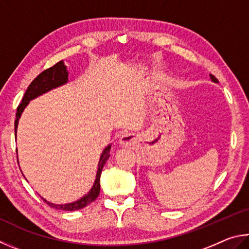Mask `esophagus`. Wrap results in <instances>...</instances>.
<instances>
[{"label":"esophagus","instance_id":"obj_1","mask_svg":"<svg viewBox=\"0 0 249 249\" xmlns=\"http://www.w3.org/2000/svg\"><path fill=\"white\" fill-rule=\"evenodd\" d=\"M134 143H136V137L132 133H128L124 132L121 134V137L119 139V144L124 147H130L132 146Z\"/></svg>","mask_w":249,"mask_h":249}]
</instances>
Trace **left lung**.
Here are the masks:
<instances>
[{"mask_svg":"<svg viewBox=\"0 0 249 249\" xmlns=\"http://www.w3.org/2000/svg\"><path fill=\"white\" fill-rule=\"evenodd\" d=\"M210 77H211V80H212L213 82H215V83L217 82V78H216L214 75H212V74H210Z\"/></svg>","mask_w":249,"mask_h":249,"instance_id":"obj_1","label":"left lung"}]
</instances>
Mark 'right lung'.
Here are the masks:
<instances>
[{
  "mask_svg": "<svg viewBox=\"0 0 249 249\" xmlns=\"http://www.w3.org/2000/svg\"><path fill=\"white\" fill-rule=\"evenodd\" d=\"M67 82H68L67 67L64 65L63 61H60V62L55 63L53 67H51L49 69L45 70L43 72H41L32 83H30V85L28 86L27 90H26L23 99H21V103L18 105V107H17L16 119H15V137H16V130H17V124H18L19 117L21 115V112L24 111L25 107L28 105L29 100L36 98L37 96L46 93V91L50 90L52 89H55V87H58L60 85H63ZM110 149H111V145H108L106 149L104 150L102 156H100V160L98 163V171H97V175H96L94 186L86 196H84V197L81 198L80 200H77L75 202L67 203V204H54V203L48 202L45 199H43V201L47 202V204H49V207L51 208L58 209V210H65V211L80 210V209L85 208L86 206H89V203L93 202L99 195L100 174H102L105 163L107 162L108 158L110 156Z\"/></svg>",
  "mask_w": 249,
  "mask_h": 249,
  "instance_id": "1",
  "label": "right lung"
}]
</instances>
